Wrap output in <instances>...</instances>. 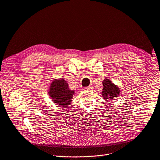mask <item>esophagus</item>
Listing matches in <instances>:
<instances>
[{"label":"esophagus","mask_w":160,"mask_h":160,"mask_svg":"<svg viewBox=\"0 0 160 160\" xmlns=\"http://www.w3.org/2000/svg\"><path fill=\"white\" fill-rule=\"evenodd\" d=\"M92 86H89L88 87H85V88H83V90H91L92 89Z\"/></svg>","instance_id":"esophagus-1"}]
</instances>
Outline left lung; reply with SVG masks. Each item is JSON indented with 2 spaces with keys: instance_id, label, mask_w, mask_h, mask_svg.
<instances>
[{
  "instance_id": "obj_1",
  "label": "left lung",
  "mask_w": 160,
  "mask_h": 160,
  "mask_svg": "<svg viewBox=\"0 0 160 160\" xmlns=\"http://www.w3.org/2000/svg\"><path fill=\"white\" fill-rule=\"evenodd\" d=\"M103 92L102 95L104 99H112L115 97H117L119 94V88L115 86L112 82L108 80L105 79L103 81Z\"/></svg>"
}]
</instances>
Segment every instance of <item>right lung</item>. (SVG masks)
Instances as JSON below:
<instances>
[{"instance_id":"1","label":"right lung","mask_w":160,"mask_h":160,"mask_svg":"<svg viewBox=\"0 0 160 160\" xmlns=\"http://www.w3.org/2000/svg\"><path fill=\"white\" fill-rule=\"evenodd\" d=\"M49 90V94L52 102L63 107H67L70 103L74 93V91L70 90L68 83L64 79L55 80L52 82Z\"/></svg>"}]
</instances>
